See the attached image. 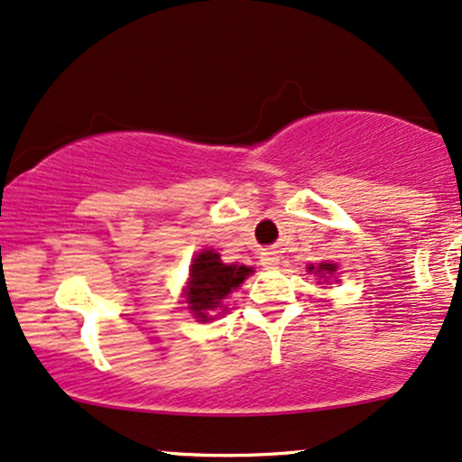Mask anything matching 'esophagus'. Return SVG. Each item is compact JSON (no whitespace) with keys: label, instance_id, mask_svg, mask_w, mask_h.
I'll return each instance as SVG.
<instances>
[{"label":"esophagus","instance_id":"34e87169","mask_svg":"<svg viewBox=\"0 0 462 462\" xmlns=\"http://www.w3.org/2000/svg\"><path fill=\"white\" fill-rule=\"evenodd\" d=\"M278 263H281V257H278V253H274V250L261 254V265H263L265 270H276Z\"/></svg>","mask_w":462,"mask_h":462}]
</instances>
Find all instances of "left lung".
I'll return each instance as SVG.
<instances>
[{
    "mask_svg": "<svg viewBox=\"0 0 462 462\" xmlns=\"http://www.w3.org/2000/svg\"><path fill=\"white\" fill-rule=\"evenodd\" d=\"M309 272H315V274H319L321 278H323V274H329V276H332L334 272H336V263H326V261H323V263L309 265Z\"/></svg>",
    "mask_w": 462,
    "mask_h": 462,
    "instance_id": "left-lung-1",
    "label": "left lung"
}]
</instances>
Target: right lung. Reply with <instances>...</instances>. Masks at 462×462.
Instances as JSON below:
<instances>
[{
	"label": "right lung",
	"mask_w": 462,
	"mask_h": 462,
	"mask_svg": "<svg viewBox=\"0 0 462 462\" xmlns=\"http://www.w3.org/2000/svg\"><path fill=\"white\" fill-rule=\"evenodd\" d=\"M253 267L246 265H226L220 261V254L214 250H201L190 265V278L184 289V298L188 310L195 315L199 321H209L214 310L222 309V300L246 281L253 274Z\"/></svg>",
	"instance_id": "obj_1"
}]
</instances>
